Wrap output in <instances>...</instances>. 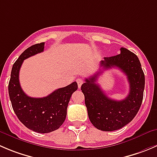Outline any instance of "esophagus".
Returning <instances> with one entry per match:
<instances>
[{"label": "esophagus", "mask_w": 157, "mask_h": 157, "mask_svg": "<svg viewBox=\"0 0 157 157\" xmlns=\"http://www.w3.org/2000/svg\"><path fill=\"white\" fill-rule=\"evenodd\" d=\"M77 85H78V87L80 88V86H81V85L83 84V80L80 78H78V79H77Z\"/></svg>", "instance_id": "esophagus-1"}]
</instances>
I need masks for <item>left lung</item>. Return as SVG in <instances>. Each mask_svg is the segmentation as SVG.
I'll list each match as a JSON object with an SVG mask.
<instances>
[{
    "label": "left lung",
    "instance_id": "obj_1",
    "mask_svg": "<svg viewBox=\"0 0 157 157\" xmlns=\"http://www.w3.org/2000/svg\"><path fill=\"white\" fill-rule=\"evenodd\" d=\"M100 66L103 69L117 67L127 75L130 91L125 99H110L97 83L101 71L86 78L81 86L84 94L88 117L93 125L103 131H113L128 124L136 115L144 98L145 76L137 56L127 48H121V54L104 57Z\"/></svg>",
    "mask_w": 157,
    "mask_h": 157
}]
</instances>
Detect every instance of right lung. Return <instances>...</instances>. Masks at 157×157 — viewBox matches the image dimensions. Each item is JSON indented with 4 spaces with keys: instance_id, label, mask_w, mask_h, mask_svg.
<instances>
[{
    "instance_id": "right-lung-1",
    "label": "right lung",
    "mask_w": 157,
    "mask_h": 157,
    "mask_svg": "<svg viewBox=\"0 0 157 157\" xmlns=\"http://www.w3.org/2000/svg\"><path fill=\"white\" fill-rule=\"evenodd\" d=\"M44 42L32 45L21 54L13 65L8 84L12 107L19 121L30 130L47 133L57 130L64 122L71 95L77 90V82L59 88L42 98L28 97L21 89L19 71L25 59L41 53Z\"/></svg>"
}]
</instances>
